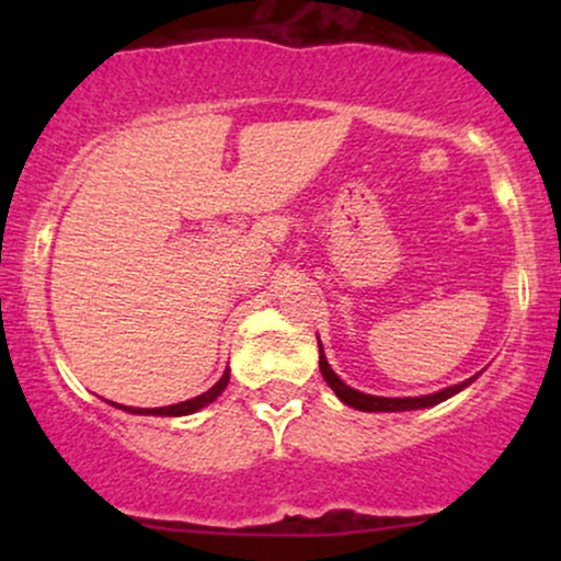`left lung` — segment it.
<instances>
[{"mask_svg": "<svg viewBox=\"0 0 561 561\" xmlns=\"http://www.w3.org/2000/svg\"><path fill=\"white\" fill-rule=\"evenodd\" d=\"M319 369H321V377H324V382L330 385L334 390V396L340 398L345 405H353V409L358 411H414V409H430V405H437L443 401H448L450 396H456V392H461L465 388L478 379V375L465 379V382L459 385H450V388H443L437 392H430V396H416V398H385V396H369V392H362L356 388H351V385H345L343 379L332 371L330 362H327L324 356V347L319 343Z\"/></svg>", "mask_w": 561, "mask_h": 561, "instance_id": "obj_1", "label": "left lung"}]
</instances>
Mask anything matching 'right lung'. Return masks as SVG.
<instances>
[{
	"label": "right lung",
	"mask_w": 561,
	"mask_h": 561,
	"mask_svg": "<svg viewBox=\"0 0 561 561\" xmlns=\"http://www.w3.org/2000/svg\"><path fill=\"white\" fill-rule=\"evenodd\" d=\"M227 385H229V369L224 371L221 379H218L214 388L205 390L203 396L190 398V401L173 403V405H160V409H134V405H121V403H113V401H111V403L118 405V409L128 411V414H145V416H186V414H195V411H199V409H205V405H208V403H214L216 398L221 396L224 390H227Z\"/></svg>",
	"instance_id": "obj_1"
}]
</instances>
